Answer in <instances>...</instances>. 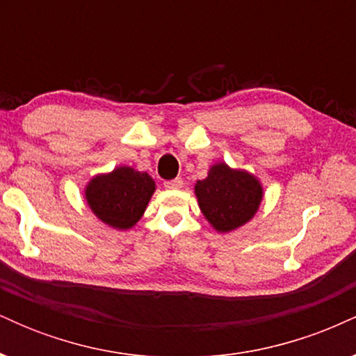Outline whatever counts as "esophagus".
<instances>
[{
  "mask_svg": "<svg viewBox=\"0 0 356 356\" xmlns=\"http://www.w3.org/2000/svg\"><path fill=\"white\" fill-rule=\"evenodd\" d=\"M165 189H181L182 187V179H174V181H165L164 182Z\"/></svg>",
  "mask_w": 356,
  "mask_h": 356,
  "instance_id": "1",
  "label": "esophagus"
}]
</instances>
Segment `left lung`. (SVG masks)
Instances as JSON below:
<instances>
[{"mask_svg": "<svg viewBox=\"0 0 356 356\" xmlns=\"http://www.w3.org/2000/svg\"><path fill=\"white\" fill-rule=\"evenodd\" d=\"M204 218L218 232H229L254 218L263 201V187L252 174L219 162L194 187Z\"/></svg>", "mask_w": 356, "mask_h": 356, "instance_id": "obj_1", "label": "left lung"}]
</instances>
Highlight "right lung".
<instances>
[{"mask_svg":"<svg viewBox=\"0 0 356 356\" xmlns=\"http://www.w3.org/2000/svg\"><path fill=\"white\" fill-rule=\"evenodd\" d=\"M154 191L155 182L149 174L120 165L108 174L95 175L85 189V199L102 222L125 231L142 218Z\"/></svg>","mask_w":356,"mask_h":356,"instance_id":"right-lung-1","label":"right lung"}]
</instances>
